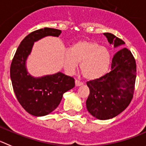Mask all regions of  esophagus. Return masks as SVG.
Returning a JSON list of instances; mask_svg holds the SVG:
<instances>
[{"label":"esophagus","instance_id":"esophagus-1","mask_svg":"<svg viewBox=\"0 0 146 146\" xmlns=\"http://www.w3.org/2000/svg\"><path fill=\"white\" fill-rule=\"evenodd\" d=\"M75 84H76V86H81L83 85V83L80 82L79 81H77V80H76L75 81Z\"/></svg>","mask_w":146,"mask_h":146}]
</instances>
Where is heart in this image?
<instances>
[{
  "label": "heart",
  "instance_id": "heart-1",
  "mask_svg": "<svg viewBox=\"0 0 146 146\" xmlns=\"http://www.w3.org/2000/svg\"><path fill=\"white\" fill-rule=\"evenodd\" d=\"M78 63L84 78L88 81L99 79L108 72L111 63V54L108 48L92 40L81 39L73 43L70 51L62 57L65 71L71 74Z\"/></svg>",
  "mask_w": 146,
  "mask_h": 146
}]
</instances>
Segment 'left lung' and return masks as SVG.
<instances>
[{"mask_svg": "<svg viewBox=\"0 0 146 146\" xmlns=\"http://www.w3.org/2000/svg\"><path fill=\"white\" fill-rule=\"evenodd\" d=\"M114 48H122L114 54L111 70L99 79L87 84L90 94L86 104L88 112L96 119H110L127 107L133 96L136 78V63L125 42L111 33H104Z\"/></svg>", "mask_w": 146, "mask_h": 146, "instance_id": "1", "label": "left lung"}]
</instances>
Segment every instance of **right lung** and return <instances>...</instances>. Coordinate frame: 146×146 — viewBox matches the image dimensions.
<instances>
[{
    "mask_svg": "<svg viewBox=\"0 0 146 146\" xmlns=\"http://www.w3.org/2000/svg\"><path fill=\"white\" fill-rule=\"evenodd\" d=\"M56 29H40L27 35L17 48L10 69L13 91L23 108L36 117L52 112L60 103L64 93L75 86L72 77L61 72L35 77L27 70V60L35 42L46 36H59Z\"/></svg>",
    "mask_w": 146,
    "mask_h": 146,
    "instance_id": "obj_1",
    "label": "right lung"
}]
</instances>
